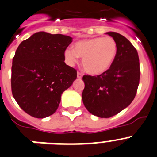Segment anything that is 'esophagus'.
Here are the masks:
<instances>
[{
    "mask_svg": "<svg viewBox=\"0 0 157 157\" xmlns=\"http://www.w3.org/2000/svg\"><path fill=\"white\" fill-rule=\"evenodd\" d=\"M82 75H83L82 73L79 72V71L77 73V76H78V78H82Z\"/></svg>",
    "mask_w": 157,
    "mask_h": 157,
    "instance_id": "esophagus-1",
    "label": "esophagus"
}]
</instances>
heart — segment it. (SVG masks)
<instances>
[{"instance_id":"obj_1","label":"heart","mask_w":157,"mask_h":157,"mask_svg":"<svg viewBox=\"0 0 157 157\" xmlns=\"http://www.w3.org/2000/svg\"><path fill=\"white\" fill-rule=\"evenodd\" d=\"M118 53V45L113 38L98 37L78 41L75 50L68 48L65 59L69 65H73L83 57L82 65L88 73L98 75L108 71L114 62Z\"/></svg>"}]
</instances>
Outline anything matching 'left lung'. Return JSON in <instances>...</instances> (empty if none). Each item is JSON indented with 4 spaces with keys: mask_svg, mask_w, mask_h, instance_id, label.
Returning <instances> with one entry per match:
<instances>
[{
    "mask_svg": "<svg viewBox=\"0 0 157 157\" xmlns=\"http://www.w3.org/2000/svg\"><path fill=\"white\" fill-rule=\"evenodd\" d=\"M118 45V53L109 69L102 75H83L82 101L88 111L100 118H109L129 105L136 95L140 69L136 49L116 32H107Z\"/></svg>",
    "mask_w": 157,
    "mask_h": 157,
    "instance_id": "1",
    "label": "left lung"
}]
</instances>
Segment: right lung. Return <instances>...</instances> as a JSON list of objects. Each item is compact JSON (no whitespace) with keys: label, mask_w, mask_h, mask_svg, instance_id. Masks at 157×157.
Wrapping results in <instances>:
<instances>
[{"label":"right lung","mask_w":157,"mask_h":157,"mask_svg":"<svg viewBox=\"0 0 157 157\" xmlns=\"http://www.w3.org/2000/svg\"><path fill=\"white\" fill-rule=\"evenodd\" d=\"M72 38L40 31L19 44L11 67V92L19 106L42 119L57 110L62 92L77 78L65 63V51Z\"/></svg>","instance_id":"obj_1"}]
</instances>
